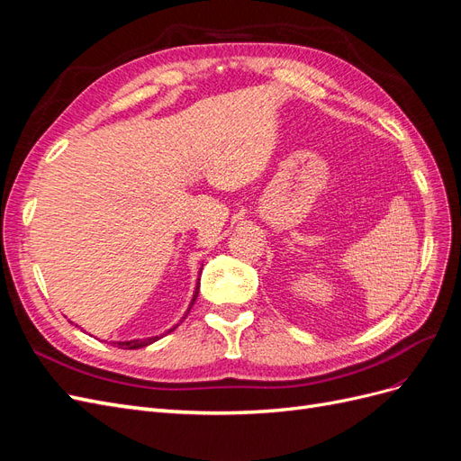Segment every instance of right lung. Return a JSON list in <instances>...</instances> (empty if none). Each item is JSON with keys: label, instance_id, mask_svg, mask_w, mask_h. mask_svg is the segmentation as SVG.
Here are the masks:
<instances>
[{"label": "right lung", "instance_id": "1", "mask_svg": "<svg viewBox=\"0 0 461 461\" xmlns=\"http://www.w3.org/2000/svg\"><path fill=\"white\" fill-rule=\"evenodd\" d=\"M198 290H200V278H198V283H196V290H194V294H192V300H190V303H188V310H186V313H185V317L188 315V312L192 310V305H194V302H196V298H198ZM183 317V319H185ZM178 327V323L175 325V327H171L169 330H165L163 334H156V337H148V339H134V340H119V342H113V344H117L119 348H122V350H138V348H146V346H149V344H153L156 340H159L161 337H165V334H169V332H173L175 329Z\"/></svg>", "mask_w": 461, "mask_h": 461}]
</instances>
